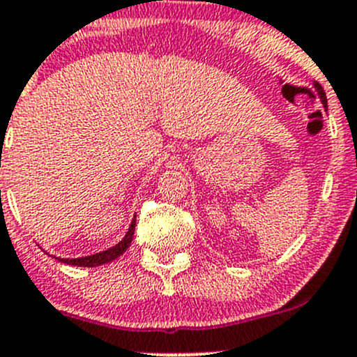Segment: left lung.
<instances>
[{"label": "left lung", "mask_w": 357, "mask_h": 357, "mask_svg": "<svg viewBox=\"0 0 357 357\" xmlns=\"http://www.w3.org/2000/svg\"><path fill=\"white\" fill-rule=\"evenodd\" d=\"M314 88L317 89V93H319V98H321V102H322V105H324V107H328V100H326V93H324V89L321 88V86L317 84V82H314Z\"/></svg>", "instance_id": "1"}]
</instances>
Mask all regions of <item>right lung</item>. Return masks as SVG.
<instances>
[{
	"instance_id": "add662e5",
	"label": "right lung",
	"mask_w": 357,
	"mask_h": 357,
	"mask_svg": "<svg viewBox=\"0 0 357 357\" xmlns=\"http://www.w3.org/2000/svg\"><path fill=\"white\" fill-rule=\"evenodd\" d=\"M133 231H135V216H133L132 224H130L128 231H126L125 238L118 243V245L111 246V248L103 250V252H98V254H93L88 255V257H79V259H58V261L65 262V264L70 266H81V268H96V266H102V264H107V262L114 261L118 259L119 255H123L126 252V248L130 246L133 238Z\"/></svg>"
}]
</instances>
